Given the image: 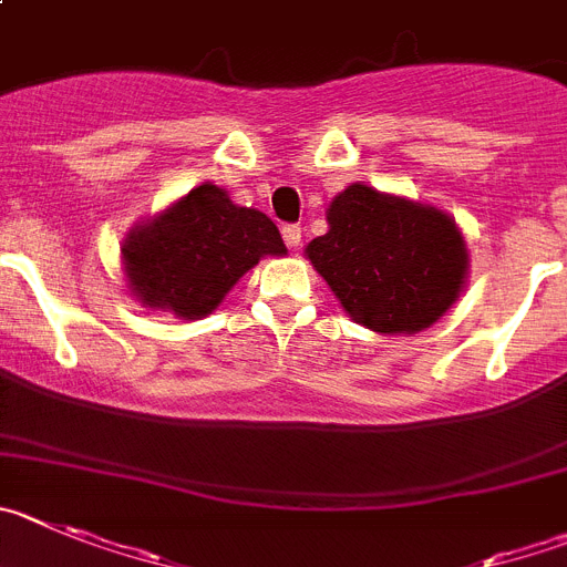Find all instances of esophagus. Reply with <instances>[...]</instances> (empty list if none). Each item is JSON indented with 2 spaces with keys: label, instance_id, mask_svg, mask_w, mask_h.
<instances>
[{
  "label": "esophagus",
  "instance_id": "esophagus-1",
  "mask_svg": "<svg viewBox=\"0 0 567 567\" xmlns=\"http://www.w3.org/2000/svg\"><path fill=\"white\" fill-rule=\"evenodd\" d=\"M280 233H284V241H287V247H292V249L300 247V238H303L300 225H287Z\"/></svg>",
  "mask_w": 567,
  "mask_h": 567
}]
</instances>
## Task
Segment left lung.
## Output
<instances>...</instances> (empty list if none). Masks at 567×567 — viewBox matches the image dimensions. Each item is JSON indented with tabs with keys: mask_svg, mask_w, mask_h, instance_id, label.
<instances>
[{
	"mask_svg": "<svg viewBox=\"0 0 567 567\" xmlns=\"http://www.w3.org/2000/svg\"><path fill=\"white\" fill-rule=\"evenodd\" d=\"M326 221L329 233L309 241L306 256L365 329L415 334L458 300L470 256L439 207L354 182L331 199Z\"/></svg>",
	"mask_w": 567,
	"mask_h": 567,
	"instance_id": "obj_1",
	"label": "left lung"
}]
</instances>
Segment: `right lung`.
Here are the masks:
<instances>
[{"label": "right lung", "instance_id": "1", "mask_svg": "<svg viewBox=\"0 0 567 567\" xmlns=\"http://www.w3.org/2000/svg\"><path fill=\"white\" fill-rule=\"evenodd\" d=\"M264 256H287L269 216L238 207L210 182L182 196L123 241L128 289L148 309L199 320Z\"/></svg>", "mask_w": 567, "mask_h": 567}]
</instances>
